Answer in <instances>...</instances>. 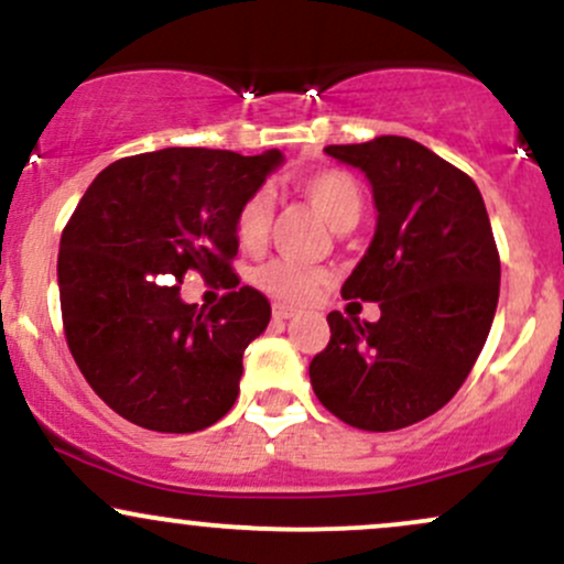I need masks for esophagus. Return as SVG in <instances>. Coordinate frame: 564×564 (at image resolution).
<instances>
[{"label": "esophagus", "instance_id": "1", "mask_svg": "<svg viewBox=\"0 0 564 564\" xmlns=\"http://www.w3.org/2000/svg\"><path fill=\"white\" fill-rule=\"evenodd\" d=\"M296 315V307H291V304H273V318L275 321H289V318H294Z\"/></svg>", "mask_w": 564, "mask_h": 564}]
</instances>
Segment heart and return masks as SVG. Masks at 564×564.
I'll list each match as a JSON object with an SVG mask.
<instances>
[{
	"label": "heart",
	"instance_id": "obj_1",
	"mask_svg": "<svg viewBox=\"0 0 564 564\" xmlns=\"http://www.w3.org/2000/svg\"><path fill=\"white\" fill-rule=\"evenodd\" d=\"M300 191L315 204L334 230H349L364 215V187L345 170H318L300 180ZM273 200L268 191L251 193L236 217V238L246 251H260L268 241ZM254 286L278 302L313 300L326 283V270L294 260H270L251 275Z\"/></svg>",
	"mask_w": 564,
	"mask_h": 564
}]
</instances>
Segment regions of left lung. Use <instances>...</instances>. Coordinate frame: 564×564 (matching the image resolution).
Listing matches in <instances>:
<instances>
[{
    "instance_id": "obj_1",
    "label": "left lung",
    "mask_w": 564,
    "mask_h": 564,
    "mask_svg": "<svg viewBox=\"0 0 564 564\" xmlns=\"http://www.w3.org/2000/svg\"><path fill=\"white\" fill-rule=\"evenodd\" d=\"M326 153L373 187L377 232L341 296L379 302L381 318L328 313L310 381L345 424L403 430L448 403L488 339L501 281L494 230L475 180L422 142L384 134Z\"/></svg>"
}]
</instances>
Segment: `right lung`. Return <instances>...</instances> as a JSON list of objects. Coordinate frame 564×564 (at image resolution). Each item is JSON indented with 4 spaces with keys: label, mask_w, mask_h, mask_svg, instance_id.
<instances>
[{
    "label": "right lung",
    "mask_w": 564,
    "mask_h": 564,
    "mask_svg": "<svg viewBox=\"0 0 564 564\" xmlns=\"http://www.w3.org/2000/svg\"><path fill=\"white\" fill-rule=\"evenodd\" d=\"M281 161L164 148L113 161L82 196L57 254L63 332L127 422L187 435L236 403L243 349L270 323V302L232 273L236 217ZM187 269L231 291L212 311L185 305Z\"/></svg>",
    "instance_id": "right-lung-1"
}]
</instances>
